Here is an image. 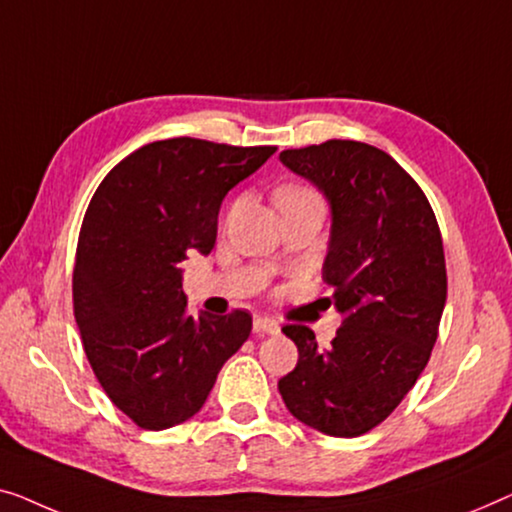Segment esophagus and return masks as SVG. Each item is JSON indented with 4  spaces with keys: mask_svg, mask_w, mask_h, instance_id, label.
Masks as SVG:
<instances>
[{
    "mask_svg": "<svg viewBox=\"0 0 512 512\" xmlns=\"http://www.w3.org/2000/svg\"><path fill=\"white\" fill-rule=\"evenodd\" d=\"M253 329H255V334H269V336L280 334L278 322L271 320V318H262V315L253 320Z\"/></svg>",
    "mask_w": 512,
    "mask_h": 512,
    "instance_id": "1",
    "label": "esophagus"
}]
</instances>
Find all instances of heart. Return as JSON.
Returning <instances> with one entry per match:
<instances>
[{"mask_svg":"<svg viewBox=\"0 0 512 512\" xmlns=\"http://www.w3.org/2000/svg\"><path fill=\"white\" fill-rule=\"evenodd\" d=\"M276 199V206L280 208V213L290 211V208H299V206H308V204H322L318 194H315L311 187L304 185H285L276 190L273 194Z\"/></svg>","mask_w":512,"mask_h":512,"instance_id":"b5f03b06","label":"heart"}]
</instances>
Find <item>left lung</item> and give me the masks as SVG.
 <instances>
[{"label": "left lung", "instance_id": "8db88e82", "mask_svg": "<svg viewBox=\"0 0 512 512\" xmlns=\"http://www.w3.org/2000/svg\"><path fill=\"white\" fill-rule=\"evenodd\" d=\"M331 208L322 278L343 315L329 348L304 325L283 327L299 350L278 380L299 422L355 438L378 427L427 366L448 297L443 239L429 199L385 150L331 139L280 153Z\"/></svg>", "mask_w": 512, "mask_h": 512}]
</instances>
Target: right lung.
Wrapping results in <instances>:
<instances>
[{
	"label": "right lung",
	"mask_w": 512,
	"mask_h": 512,
	"mask_svg": "<svg viewBox=\"0 0 512 512\" xmlns=\"http://www.w3.org/2000/svg\"><path fill=\"white\" fill-rule=\"evenodd\" d=\"M276 146H227L178 136L148 143L97 187L74 266V315L109 399L141 429L190 420L253 318L187 315L181 264L208 255L225 194Z\"/></svg>",
	"instance_id": "add662e5"
}]
</instances>
